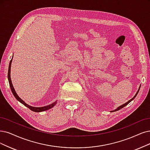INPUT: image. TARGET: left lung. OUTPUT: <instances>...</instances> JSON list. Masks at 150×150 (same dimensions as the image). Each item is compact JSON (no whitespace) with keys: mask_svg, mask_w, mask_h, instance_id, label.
Returning <instances> with one entry per match:
<instances>
[{"mask_svg":"<svg viewBox=\"0 0 150 150\" xmlns=\"http://www.w3.org/2000/svg\"><path fill=\"white\" fill-rule=\"evenodd\" d=\"M139 90H140V88H139ZM139 90H138V91H137V93H136V95H135V96H134V98H132V99H130V100H129V101H128V102H127V103H125V104H123V105H122V106H119V108H117V109H115V110H113V112H114V111H116V110H119V109H122V108H124V107H125V106H127V104H129V103H130V102H131V101H132V100H133V99H134V98H135V97H136V96H137V94H138V91H139Z\"/></svg>","mask_w":150,"mask_h":150,"instance_id":"left-lung-1","label":"left lung"}]
</instances>
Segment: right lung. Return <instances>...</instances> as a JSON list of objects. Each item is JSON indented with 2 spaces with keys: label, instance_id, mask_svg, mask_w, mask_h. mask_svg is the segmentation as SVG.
<instances>
[{
  "label": "right lung",
  "instance_id": "1",
  "mask_svg": "<svg viewBox=\"0 0 150 150\" xmlns=\"http://www.w3.org/2000/svg\"><path fill=\"white\" fill-rule=\"evenodd\" d=\"M12 59L10 60V64H9V67H8V82H9V85H10V89H11V91H12L13 95H14L15 98L17 99V100L18 101H20L21 103L23 104V105H25V106H26L27 108H28L30 110H31L32 111H34V112H42V111H44V110H48L49 109L52 108L54 105L55 104V103H56V101H55V103L51 104H49L48 105V106H44V107H41V108H35V107H32L31 106H29V105H28L27 104H26L22 99L17 95V94L16 93L15 90H14V88L12 85V81H11V79H10V67H11V64H12Z\"/></svg>",
  "mask_w": 150,
  "mask_h": 150
}]
</instances>
